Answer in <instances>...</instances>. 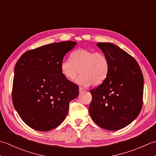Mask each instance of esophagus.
<instances>
[{
  "instance_id": "1",
  "label": "esophagus",
  "mask_w": 156,
  "mask_h": 156,
  "mask_svg": "<svg viewBox=\"0 0 156 156\" xmlns=\"http://www.w3.org/2000/svg\"><path fill=\"white\" fill-rule=\"evenodd\" d=\"M84 91H86L85 88L82 87H79V92H80V93H82V92H84Z\"/></svg>"
}]
</instances>
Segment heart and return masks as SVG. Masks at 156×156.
Returning a JSON list of instances; mask_svg holds the SVG:
<instances>
[{
  "label": "heart",
  "instance_id": "obj_1",
  "mask_svg": "<svg viewBox=\"0 0 156 156\" xmlns=\"http://www.w3.org/2000/svg\"><path fill=\"white\" fill-rule=\"evenodd\" d=\"M61 72L65 78L73 81L80 76L76 82L83 87L100 85L106 80L110 72V62L102 52H94L87 49L73 51L70 59H64L60 65Z\"/></svg>",
  "mask_w": 156,
  "mask_h": 156
}]
</instances>
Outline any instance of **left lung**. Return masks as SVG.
<instances>
[{
    "label": "left lung",
    "instance_id": "8db88e82",
    "mask_svg": "<svg viewBox=\"0 0 156 156\" xmlns=\"http://www.w3.org/2000/svg\"><path fill=\"white\" fill-rule=\"evenodd\" d=\"M107 56L110 72L106 80L90 92L89 113L107 130L117 131L133 122L143 104L144 76L136 60L111 43L97 44Z\"/></svg>",
    "mask_w": 156,
    "mask_h": 156
}]
</instances>
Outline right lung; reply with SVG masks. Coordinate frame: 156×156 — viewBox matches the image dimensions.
Instances as JSON below:
<instances>
[{
  "mask_svg": "<svg viewBox=\"0 0 156 156\" xmlns=\"http://www.w3.org/2000/svg\"><path fill=\"white\" fill-rule=\"evenodd\" d=\"M76 41L45 45L23 54L15 67L12 98L20 117L39 131L57 127L66 117L69 103L79 94L78 85L61 72L64 55Z\"/></svg>",
  "mask_w": 156,
  "mask_h": 156,
  "instance_id": "1",
  "label": "right lung"
}]
</instances>
